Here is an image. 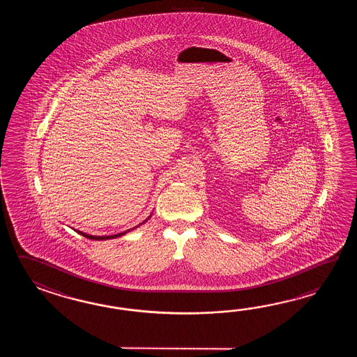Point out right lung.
Instances as JSON below:
<instances>
[{
	"label": "right lung",
	"instance_id": "add662e5",
	"mask_svg": "<svg viewBox=\"0 0 357 357\" xmlns=\"http://www.w3.org/2000/svg\"><path fill=\"white\" fill-rule=\"evenodd\" d=\"M152 215H149L146 220H144V222H142L140 225H143V223H145L146 220H149ZM139 225V226H140ZM131 229H134V228H131ZM76 232L77 234H80V235L84 236V237H86V238H89V240H98V241H102V240H111V238H116V237H120V236H123L125 234H128L129 232L130 229H128V231H125V232H121V234H117V235H111V236H91L88 235V234H84V232H82V231H77V229H75Z\"/></svg>",
	"mask_w": 357,
	"mask_h": 357
}]
</instances>
